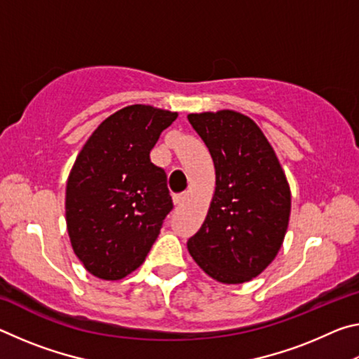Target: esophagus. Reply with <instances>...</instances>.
I'll return each mask as SVG.
<instances>
[{
    "label": "esophagus",
    "mask_w": 359,
    "mask_h": 359,
    "mask_svg": "<svg viewBox=\"0 0 359 359\" xmlns=\"http://www.w3.org/2000/svg\"><path fill=\"white\" fill-rule=\"evenodd\" d=\"M187 199V193H175L174 196H172V201H174V204L175 205H179V204H182Z\"/></svg>",
    "instance_id": "obj_1"
}]
</instances>
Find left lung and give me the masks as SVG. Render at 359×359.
I'll return each mask as SVG.
<instances>
[{
    "label": "left lung",
    "instance_id": "1",
    "mask_svg": "<svg viewBox=\"0 0 359 359\" xmlns=\"http://www.w3.org/2000/svg\"><path fill=\"white\" fill-rule=\"evenodd\" d=\"M212 155L215 194L188 252L222 283H244L261 274L280 250L288 228L287 177L263 131L234 111L188 115Z\"/></svg>",
    "mask_w": 359,
    "mask_h": 359
}]
</instances>
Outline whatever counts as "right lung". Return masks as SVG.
I'll return each instance as SVG.
<instances>
[{
  "instance_id": "1",
  "label": "right lung",
  "mask_w": 359,
  "mask_h": 359,
  "mask_svg": "<svg viewBox=\"0 0 359 359\" xmlns=\"http://www.w3.org/2000/svg\"><path fill=\"white\" fill-rule=\"evenodd\" d=\"M177 112L120 109L83 145L66 185V224L90 274L118 280L144 263L172 210L168 177L150 150Z\"/></svg>"
}]
</instances>
